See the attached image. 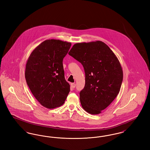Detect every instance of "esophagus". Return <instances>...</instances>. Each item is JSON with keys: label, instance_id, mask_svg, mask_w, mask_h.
Returning <instances> with one entry per match:
<instances>
[{"label": "esophagus", "instance_id": "esophagus-1", "mask_svg": "<svg viewBox=\"0 0 150 150\" xmlns=\"http://www.w3.org/2000/svg\"><path fill=\"white\" fill-rule=\"evenodd\" d=\"M71 86L72 88H74L76 86V84L75 83H71Z\"/></svg>", "mask_w": 150, "mask_h": 150}]
</instances>
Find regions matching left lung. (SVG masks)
<instances>
[{"label": "left lung", "mask_w": 150, "mask_h": 150, "mask_svg": "<svg viewBox=\"0 0 150 150\" xmlns=\"http://www.w3.org/2000/svg\"><path fill=\"white\" fill-rule=\"evenodd\" d=\"M69 54L83 66L86 84L80 92L81 106L99 114L115 100L120 90L123 72L114 53L101 41L75 44Z\"/></svg>", "instance_id": "left-lung-1"}]
</instances>
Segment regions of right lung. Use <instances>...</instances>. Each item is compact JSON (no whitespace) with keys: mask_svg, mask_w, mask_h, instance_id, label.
<instances>
[{"mask_svg":"<svg viewBox=\"0 0 150 150\" xmlns=\"http://www.w3.org/2000/svg\"><path fill=\"white\" fill-rule=\"evenodd\" d=\"M71 43L49 39L37 46L30 54L25 69L29 88L38 101L49 109L64 103L70 91L64 78L63 59Z\"/></svg>","mask_w":150,"mask_h":150,"instance_id":"1","label":"right lung"}]
</instances>
